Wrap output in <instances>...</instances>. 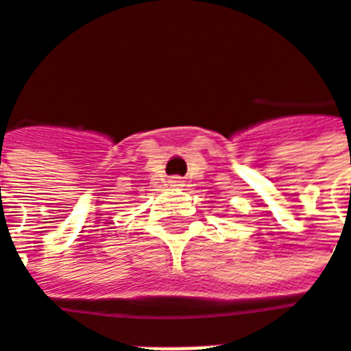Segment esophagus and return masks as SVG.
Listing matches in <instances>:
<instances>
[{
  "label": "esophagus",
  "instance_id": "esophagus-1",
  "mask_svg": "<svg viewBox=\"0 0 351 351\" xmlns=\"http://www.w3.org/2000/svg\"><path fill=\"white\" fill-rule=\"evenodd\" d=\"M168 183H170V186H176V189H179V186H183V183H185V181H183L181 178H172L170 181H168Z\"/></svg>",
  "mask_w": 351,
  "mask_h": 351
}]
</instances>
